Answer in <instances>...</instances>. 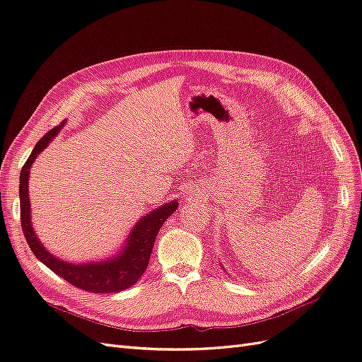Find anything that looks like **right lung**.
<instances>
[{
  "label": "right lung",
  "instance_id": "right-lung-1",
  "mask_svg": "<svg viewBox=\"0 0 362 362\" xmlns=\"http://www.w3.org/2000/svg\"><path fill=\"white\" fill-rule=\"evenodd\" d=\"M63 122L54 129L48 131L33 149L24 168L21 169L19 177V201H21V226H23L24 237L33 254L43 264L57 273L64 281L72 284L74 287L86 290L89 293H117L122 291L139 281L148 267L152 247L156 243V237L161 225L166 218L177 210L178 202L172 201L164 204L154 211L144 216L137 222L133 231L129 233L127 246L113 259L104 262H86V264H71V262L62 261L57 257L51 255L49 252L42 246L39 238L33 231L31 216H30V199H28V175L33 161L40 152L45 149L49 141L57 136Z\"/></svg>",
  "mask_w": 362,
  "mask_h": 362
}]
</instances>
